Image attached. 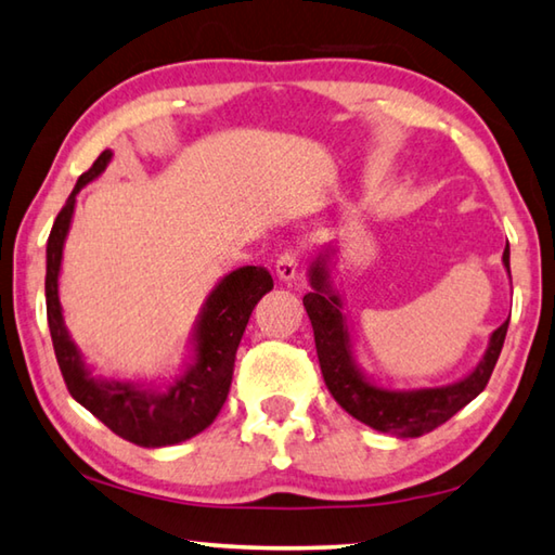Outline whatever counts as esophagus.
Instances as JSON below:
<instances>
[{
  "mask_svg": "<svg viewBox=\"0 0 555 555\" xmlns=\"http://www.w3.org/2000/svg\"><path fill=\"white\" fill-rule=\"evenodd\" d=\"M276 276L281 281H294L298 276V257H296V251H284V255L276 259Z\"/></svg>",
  "mask_w": 555,
  "mask_h": 555,
  "instance_id": "obj_1",
  "label": "esophagus"
}]
</instances>
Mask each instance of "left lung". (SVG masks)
Instances as JSON below:
<instances>
[{
	"mask_svg": "<svg viewBox=\"0 0 555 555\" xmlns=\"http://www.w3.org/2000/svg\"><path fill=\"white\" fill-rule=\"evenodd\" d=\"M333 244H325L323 251L311 261L308 279L311 288L304 296L306 313L311 318L315 350L325 387L331 389L333 399L340 406L370 428L379 434H391L397 438H418L446 424L450 416L467 406L477 393H480L492 377V370L500 360L506 327L504 321L490 335V345L482 354V360L475 364V370L467 377L457 379L446 387H424V389H389L374 382L362 372L354 360L352 335L347 325V315L343 311V298L333 286ZM502 264L506 276L509 271V242L502 255Z\"/></svg>",
	"mask_w": 555,
	"mask_h": 555,
	"instance_id": "1",
	"label": "left lung"
}]
</instances>
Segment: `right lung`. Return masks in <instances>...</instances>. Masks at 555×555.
<instances>
[{
	"label": "right lung",
	"mask_w": 555,
	"mask_h": 555,
	"mask_svg": "<svg viewBox=\"0 0 555 555\" xmlns=\"http://www.w3.org/2000/svg\"><path fill=\"white\" fill-rule=\"evenodd\" d=\"M112 152L105 149L90 171L82 173L46 244V315L61 374L70 397L98 416L119 438L142 448L176 446L198 436L218 416L230 393L234 354L259 298L274 288L264 267H240L224 274L205 298L193 325L191 354L171 382H131L92 374L63 321L59 276L68 237L75 195L105 173Z\"/></svg>",
	"instance_id": "1"
}]
</instances>
